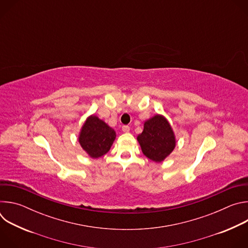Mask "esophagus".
Listing matches in <instances>:
<instances>
[{"instance_id": "1", "label": "esophagus", "mask_w": 248, "mask_h": 248, "mask_svg": "<svg viewBox=\"0 0 248 248\" xmlns=\"http://www.w3.org/2000/svg\"><path fill=\"white\" fill-rule=\"evenodd\" d=\"M122 129H123L124 132H128V131H129V126H128V125H124V126L122 127Z\"/></svg>"}]
</instances>
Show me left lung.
I'll return each instance as SVG.
<instances>
[{
  "label": "left lung",
  "mask_w": 248,
  "mask_h": 248,
  "mask_svg": "<svg viewBox=\"0 0 248 248\" xmlns=\"http://www.w3.org/2000/svg\"><path fill=\"white\" fill-rule=\"evenodd\" d=\"M143 154L150 160L161 163L174 149L175 137L170 124L161 115L144 123L143 131L137 136Z\"/></svg>",
  "instance_id": "obj_1"
}]
</instances>
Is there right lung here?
<instances>
[{
	"label": "right lung",
	"mask_w": 248,
	"mask_h": 248,
	"mask_svg": "<svg viewBox=\"0 0 248 248\" xmlns=\"http://www.w3.org/2000/svg\"><path fill=\"white\" fill-rule=\"evenodd\" d=\"M116 138V131L98 117L87 118L81 127L78 141L91 158H99L107 153Z\"/></svg>",
	"instance_id": "add662e5"
}]
</instances>
